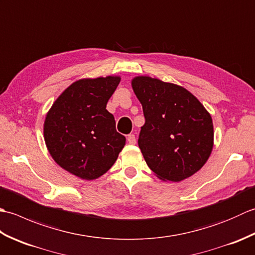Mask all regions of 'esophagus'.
I'll list each match as a JSON object with an SVG mask.
<instances>
[{
    "label": "esophagus",
    "mask_w": 255,
    "mask_h": 255,
    "mask_svg": "<svg viewBox=\"0 0 255 255\" xmlns=\"http://www.w3.org/2000/svg\"><path fill=\"white\" fill-rule=\"evenodd\" d=\"M127 141L130 143V144H134L137 142V140H136V137H134V134L133 133H130V134H128L127 136Z\"/></svg>",
    "instance_id": "esophagus-1"
}]
</instances>
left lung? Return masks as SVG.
<instances>
[{"label": "left lung", "instance_id": "obj_1", "mask_svg": "<svg viewBox=\"0 0 255 255\" xmlns=\"http://www.w3.org/2000/svg\"><path fill=\"white\" fill-rule=\"evenodd\" d=\"M131 86L145 118L138 144L148 166L165 182L195 174L213 151L210 114L183 86L151 77L133 78Z\"/></svg>", "mask_w": 255, "mask_h": 255}]
</instances>
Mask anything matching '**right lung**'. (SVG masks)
<instances>
[{"instance_id": "add662e5", "label": "right lung", "mask_w": 255, "mask_h": 255, "mask_svg": "<svg viewBox=\"0 0 255 255\" xmlns=\"http://www.w3.org/2000/svg\"><path fill=\"white\" fill-rule=\"evenodd\" d=\"M119 82L117 75L75 81L46 115L44 137L50 155L82 180L105 174L126 143L116 130L115 118L106 110Z\"/></svg>"}]
</instances>
